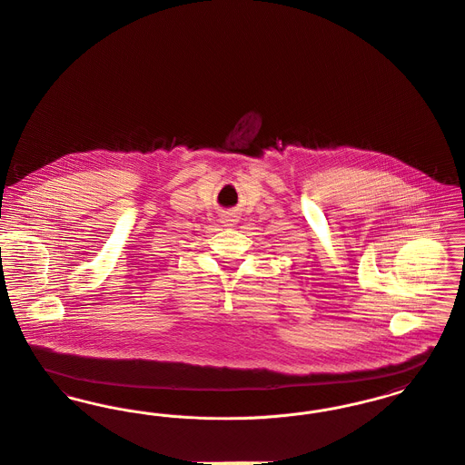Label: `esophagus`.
I'll return each instance as SVG.
<instances>
[{
  "mask_svg": "<svg viewBox=\"0 0 465 465\" xmlns=\"http://www.w3.org/2000/svg\"><path fill=\"white\" fill-rule=\"evenodd\" d=\"M220 220H222V223H223L225 227H232V225H236V222H238V218L234 217V215H223Z\"/></svg>",
  "mask_w": 465,
  "mask_h": 465,
  "instance_id": "34e87169",
  "label": "esophagus"
}]
</instances>
